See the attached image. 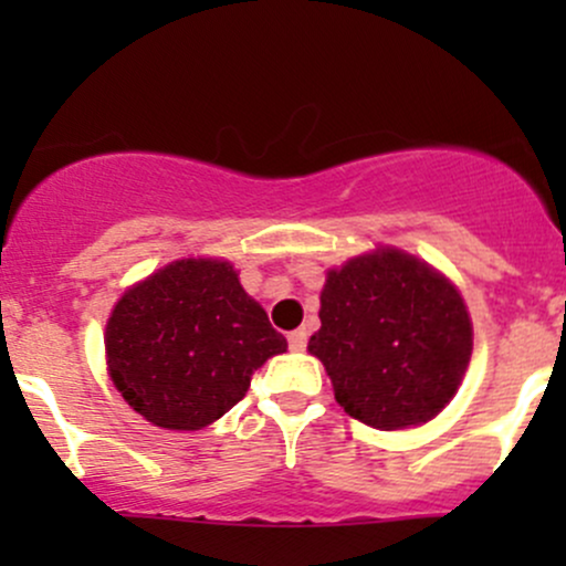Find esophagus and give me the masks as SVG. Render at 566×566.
Listing matches in <instances>:
<instances>
[{"instance_id": "1", "label": "esophagus", "mask_w": 566, "mask_h": 566, "mask_svg": "<svg viewBox=\"0 0 566 566\" xmlns=\"http://www.w3.org/2000/svg\"><path fill=\"white\" fill-rule=\"evenodd\" d=\"M287 343H290L292 350H303L305 346H308V333H305L303 327L301 329H292V333L287 335Z\"/></svg>"}]
</instances>
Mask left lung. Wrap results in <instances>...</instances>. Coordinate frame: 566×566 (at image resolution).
<instances>
[{
	"mask_svg": "<svg viewBox=\"0 0 566 566\" xmlns=\"http://www.w3.org/2000/svg\"><path fill=\"white\" fill-rule=\"evenodd\" d=\"M319 356L350 418L396 431L431 420L458 391L473 333L463 297L444 276L399 250H378L329 271Z\"/></svg>",
	"mask_w": 566,
	"mask_h": 566,
	"instance_id": "obj_1",
	"label": "left lung"
}]
</instances>
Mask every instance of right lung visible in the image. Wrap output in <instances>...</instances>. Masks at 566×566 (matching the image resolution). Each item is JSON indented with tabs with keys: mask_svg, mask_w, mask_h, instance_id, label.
I'll list each match as a JSON object with an SVG mask.
<instances>
[{
	"mask_svg": "<svg viewBox=\"0 0 566 566\" xmlns=\"http://www.w3.org/2000/svg\"><path fill=\"white\" fill-rule=\"evenodd\" d=\"M287 350L223 261H175L135 284L106 327L114 386L167 431H199L244 399L252 373Z\"/></svg>",
	"mask_w": 566,
	"mask_h": 566,
	"instance_id": "obj_1",
	"label": "right lung"
}]
</instances>
